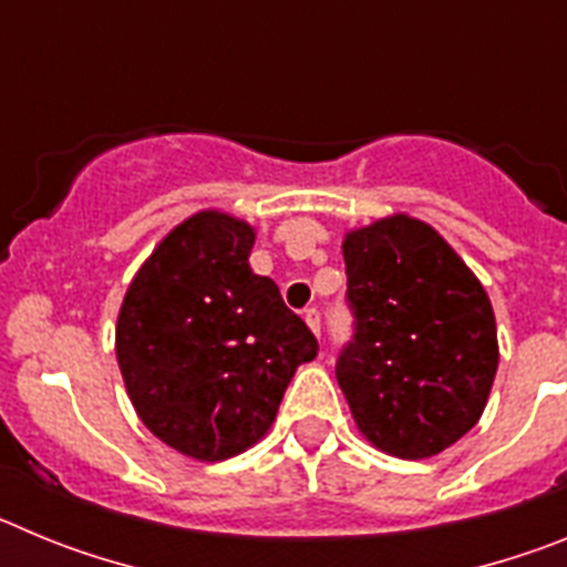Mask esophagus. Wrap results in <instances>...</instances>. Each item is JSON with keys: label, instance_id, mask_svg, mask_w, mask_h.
<instances>
[{"label": "esophagus", "instance_id": "34e87169", "mask_svg": "<svg viewBox=\"0 0 567 567\" xmlns=\"http://www.w3.org/2000/svg\"><path fill=\"white\" fill-rule=\"evenodd\" d=\"M303 320H307L309 329H312L315 334H320V312H318V309H307V312H303Z\"/></svg>", "mask_w": 567, "mask_h": 567}]
</instances>
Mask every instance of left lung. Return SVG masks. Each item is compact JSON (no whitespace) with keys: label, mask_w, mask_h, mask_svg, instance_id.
<instances>
[{"label":"left lung","mask_w":567,"mask_h":567,"mask_svg":"<svg viewBox=\"0 0 567 567\" xmlns=\"http://www.w3.org/2000/svg\"><path fill=\"white\" fill-rule=\"evenodd\" d=\"M352 340L334 374L360 432L403 460L477 425L497 374L494 309L429 224L392 215L343 240Z\"/></svg>","instance_id":"1"}]
</instances>
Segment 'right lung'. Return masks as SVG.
<instances>
[{
    "label": "right lung",
    "instance_id": "right-lung-1",
    "mask_svg": "<svg viewBox=\"0 0 567 567\" xmlns=\"http://www.w3.org/2000/svg\"><path fill=\"white\" fill-rule=\"evenodd\" d=\"M255 233L198 213L155 247L124 295L115 358L150 432L195 460H227L272 425L312 329L249 269Z\"/></svg>",
    "mask_w": 567,
    "mask_h": 567
}]
</instances>
